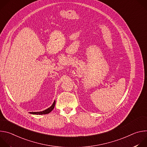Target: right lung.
I'll return each instance as SVG.
<instances>
[{"mask_svg": "<svg viewBox=\"0 0 147 147\" xmlns=\"http://www.w3.org/2000/svg\"><path fill=\"white\" fill-rule=\"evenodd\" d=\"M55 105V100H54L53 104L52 105V106H51V107L48 108V109L43 111H41V112H30V113L31 114H33V115H46V114H48L53 109Z\"/></svg>", "mask_w": 147, "mask_h": 147, "instance_id": "1", "label": "right lung"}]
</instances>
